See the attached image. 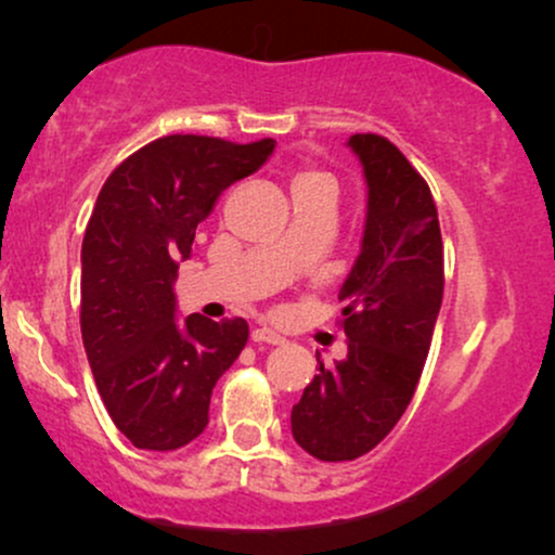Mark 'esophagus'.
Here are the masks:
<instances>
[{
	"label": "esophagus",
	"instance_id": "34e87169",
	"mask_svg": "<svg viewBox=\"0 0 555 555\" xmlns=\"http://www.w3.org/2000/svg\"><path fill=\"white\" fill-rule=\"evenodd\" d=\"M250 339L256 341V344H282V341H284V336H282V334H276V331H273V328L260 326V328H253Z\"/></svg>",
	"mask_w": 555,
	"mask_h": 555
}]
</instances>
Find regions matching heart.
<instances>
[{
  "label": "heart",
  "mask_w": 555,
  "mask_h": 555,
  "mask_svg": "<svg viewBox=\"0 0 555 555\" xmlns=\"http://www.w3.org/2000/svg\"><path fill=\"white\" fill-rule=\"evenodd\" d=\"M313 190H321V193H328L331 197L336 195V180L323 169H299L295 177H292V195L297 193H313Z\"/></svg>",
  "instance_id": "heart-1"
}]
</instances>
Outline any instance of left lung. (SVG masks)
I'll use <instances>...</instances> for the list:
<instances>
[{
	"instance_id": "8db88e82",
	"label": "left lung",
	"mask_w": 555,
	"mask_h": 555,
	"mask_svg": "<svg viewBox=\"0 0 555 555\" xmlns=\"http://www.w3.org/2000/svg\"><path fill=\"white\" fill-rule=\"evenodd\" d=\"M365 177L360 256L344 279L347 358L321 365L292 406V436L321 462L358 460L415 393L443 299V242L430 188L386 138L347 140Z\"/></svg>"
}]
</instances>
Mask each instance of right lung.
I'll return each instance as SVG.
<instances>
[{"instance_id":"add662e5","label":"right lung","mask_w":555,"mask_h":555,"mask_svg":"<svg viewBox=\"0 0 555 555\" xmlns=\"http://www.w3.org/2000/svg\"><path fill=\"white\" fill-rule=\"evenodd\" d=\"M273 149V138H158L95 197L80 253V331L106 412L135 449L175 451L201 436L216 380L245 347L242 318L177 321L175 282L197 224Z\"/></svg>"}]
</instances>
